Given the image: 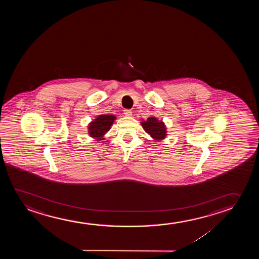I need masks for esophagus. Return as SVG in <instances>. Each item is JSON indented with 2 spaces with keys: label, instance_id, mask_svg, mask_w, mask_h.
Wrapping results in <instances>:
<instances>
[{
  "label": "esophagus",
  "instance_id": "34e87169",
  "mask_svg": "<svg viewBox=\"0 0 259 259\" xmlns=\"http://www.w3.org/2000/svg\"><path fill=\"white\" fill-rule=\"evenodd\" d=\"M124 114L126 117H131L133 112L130 110H124Z\"/></svg>",
  "mask_w": 259,
  "mask_h": 259
}]
</instances>
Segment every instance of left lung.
Instances as JSON below:
<instances>
[{
  "mask_svg": "<svg viewBox=\"0 0 259 259\" xmlns=\"http://www.w3.org/2000/svg\"><path fill=\"white\" fill-rule=\"evenodd\" d=\"M143 120V119H142ZM142 127L155 141H162L166 137V127L163 122L156 117H150L141 122Z\"/></svg>",
  "mask_w": 259,
  "mask_h": 259,
  "instance_id": "left-lung-1",
  "label": "left lung"
}]
</instances>
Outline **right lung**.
Returning a JSON list of instances; mask_svg holds the SVG:
<instances>
[{
  "label": "right lung",
  "instance_id": "1",
  "mask_svg": "<svg viewBox=\"0 0 259 259\" xmlns=\"http://www.w3.org/2000/svg\"><path fill=\"white\" fill-rule=\"evenodd\" d=\"M116 117L114 115H100L89 124V134L90 137L96 141L103 140L104 135L110 130Z\"/></svg>",
  "mask_w": 259,
  "mask_h": 259
}]
</instances>
